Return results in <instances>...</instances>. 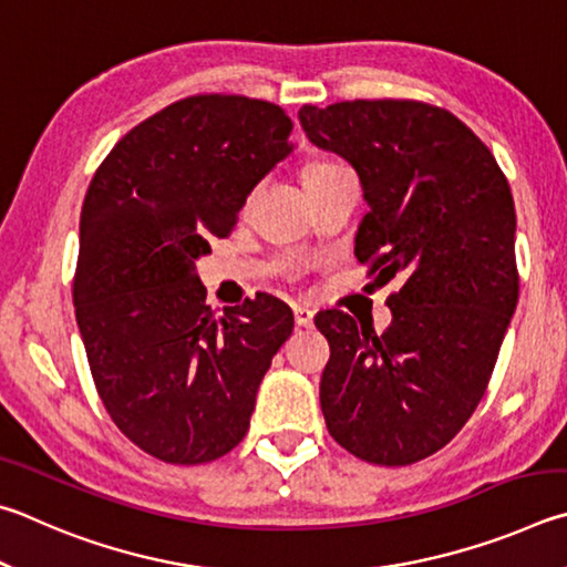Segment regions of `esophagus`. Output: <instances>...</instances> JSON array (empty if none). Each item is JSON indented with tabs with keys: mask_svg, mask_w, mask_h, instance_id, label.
<instances>
[{
	"mask_svg": "<svg viewBox=\"0 0 567 567\" xmlns=\"http://www.w3.org/2000/svg\"><path fill=\"white\" fill-rule=\"evenodd\" d=\"M293 319H296V326H301V329H311L313 311L309 306H293Z\"/></svg>",
	"mask_w": 567,
	"mask_h": 567,
	"instance_id": "obj_1",
	"label": "esophagus"
}]
</instances>
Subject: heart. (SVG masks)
<instances>
[{
  "label": "heart",
  "mask_w": 567,
  "mask_h": 567,
  "mask_svg": "<svg viewBox=\"0 0 567 567\" xmlns=\"http://www.w3.org/2000/svg\"><path fill=\"white\" fill-rule=\"evenodd\" d=\"M329 166H333V164L331 162H311V164L303 166V176L319 174V172H323V168H329Z\"/></svg>",
  "instance_id": "obj_1"
}]
</instances>
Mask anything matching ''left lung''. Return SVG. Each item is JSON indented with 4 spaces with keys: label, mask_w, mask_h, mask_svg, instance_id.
<instances>
[{
    "label": "left lung",
    "mask_w": 567,
    "mask_h": 567,
    "mask_svg": "<svg viewBox=\"0 0 567 567\" xmlns=\"http://www.w3.org/2000/svg\"><path fill=\"white\" fill-rule=\"evenodd\" d=\"M311 142L351 162L369 214L355 258L389 296L383 333L339 309L321 411L333 441L375 465L441 451L478 409L518 303L515 206L491 148L449 109L415 99L306 104Z\"/></svg>",
    "instance_id": "8db88e82"
}]
</instances>
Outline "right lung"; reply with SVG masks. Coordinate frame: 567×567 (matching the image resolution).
<instances>
[{"label":"right lung","mask_w":567,"mask_h":567,"mask_svg":"<svg viewBox=\"0 0 567 567\" xmlns=\"http://www.w3.org/2000/svg\"><path fill=\"white\" fill-rule=\"evenodd\" d=\"M278 104L194 94L116 142L86 188L72 284L79 333L106 413L136 449L174 465L226 455L293 313L256 296L216 316L196 276L246 196L291 152Z\"/></svg>","instance_id":"obj_1"}]
</instances>
